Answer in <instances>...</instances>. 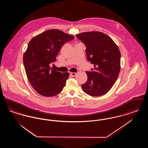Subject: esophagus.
I'll return each instance as SVG.
<instances>
[{
  "label": "esophagus",
  "mask_w": 148,
  "mask_h": 148,
  "mask_svg": "<svg viewBox=\"0 0 148 148\" xmlns=\"http://www.w3.org/2000/svg\"><path fill=\"white\" fill-rule=\"evenodd\" d=\"M70 75H71V77H74L76 75V73H70Z\"/></svg>",
  "instance_id": "1"
}]
</instances>
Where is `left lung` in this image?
<instances>
[{
	"mask_svg": "<svg viewBox=\"0 0 148 148\" xmlns=\"http://www.w3.org/2000/svg\"><path fill=\"white\" fill-rule=\"evenodd\" d=\"M76 36L84 44L87 59L94 67L86 71L88 80L82 89L92 97L103 95L112 88L119 74V48L109 36L99 32L82 33Z\"/></svg>",
	"mask_w": 148,
	"mask_h": 148,
	"instance_id": "obj_1",
	"label": "left lung"
}]
</instances>
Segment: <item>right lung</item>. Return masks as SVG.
Returning <instances> with one entry per match:
<instances>
[{
	"mask_svg": "<svg viewBox=\"0 0 148 148\" xmlns=\"http://www.w3.org/2000/svg\"><path fill=\"white\" fill-rule=\"evenodd\" d=\"M74 38L58 29L47 30L35 36L29 42L23 56V63L29 82L39 94L53 97L63 89L69 73L51 70L49 64L64 44Z\"/></svg>",
	"mask_w": 148,
	"mask_h": 148,
	"instance_id": "1",
	"label": "right lung"
}]
</instances>
